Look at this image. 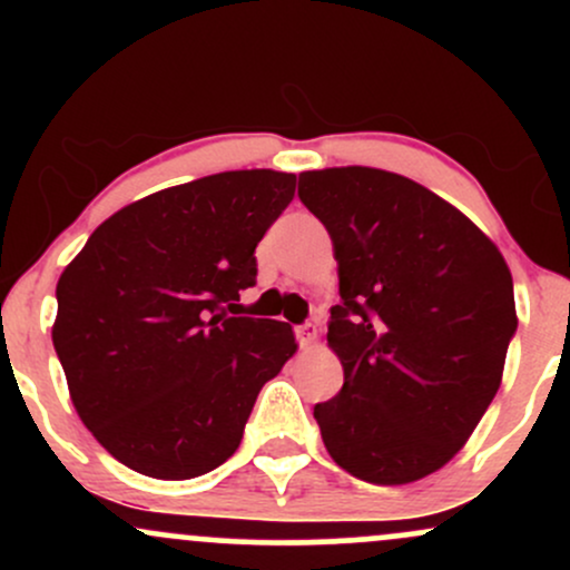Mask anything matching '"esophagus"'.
<instances>
[{
  "instance_id": "obj_1",
  "label": "esophagus",
  "mask_w": 570,
  "mask_h": 570,
  "mask_svg": "<svg viewBox=\"0 0 570 570\" xmlns=\"http://www.w3.org/2000/svg\"><path fill=\"white\" fill-rule=\"evenodd\" d=\"M297 340H299V345H313L316 343V337H318V324L316 322H305L303 326H297Z\"/></svg>"
}]
</instances>
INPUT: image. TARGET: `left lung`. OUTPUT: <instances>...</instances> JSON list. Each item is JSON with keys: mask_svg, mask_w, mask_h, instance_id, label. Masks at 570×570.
Instances as JSON below:
<instances>
[{"mask_svg": "<svg viewBox=\"0 0 570 570\" xmlns=\"http://www.w3.org/2000/svg\"><path fill=\"white\" fill-rule=\"evenodd\" d=\"M299 200L335 246L340 297L326 345L345 383L316 404L326 453L372 485L434 474L469 442L517 330L499 246L453 203L402 174H299Z\"/></svg>", "mask_w": 570, "mask_h": 570, "instance_id": "8db88e82", "label": "left lung"}]
</instances>
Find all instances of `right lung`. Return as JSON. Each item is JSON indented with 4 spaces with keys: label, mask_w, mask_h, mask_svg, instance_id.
Segmentation results:
<instances>
[{
    "label": "right lung",
    "mask_w": 570,
    "mask_h": 570,
    "mask_svg": "<svg viewBox=\"0 0 570 570\" xmlns=\"http://www.w3.org/2000/svg\"><path fill=\"white\" fill-rule=\"evenodd\" d=\"M294 185L252 168L166 187L101 222L63 267L53 345L71 404L134 472L193 480L225 463L297 351L286 322L227 316Z\"/></svg>",
    "instance_id": "obj_1"
}]
</instances>
